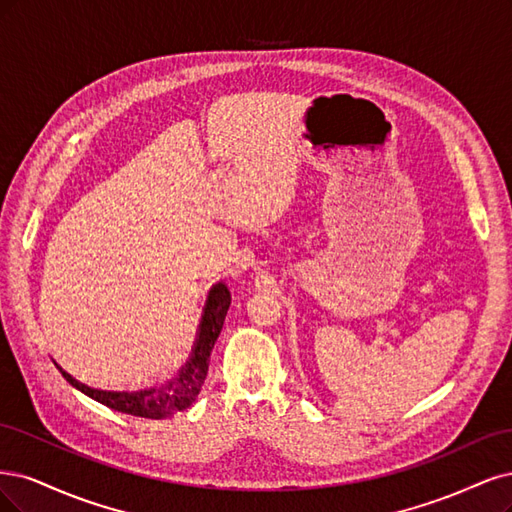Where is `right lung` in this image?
I'll return each instance as SVG.
<instances>
[{"instance_id": "add662e5", "label": "right lung", "mask_w": 512, "mask_h": 512, "mask_svg": "<svg viewBox=\"0 0 512 512\" xmlns=\"http://www.w3.org/2000/svg\"><path fill=\"white\" fill-rule=\"evenodd\" d=\"M229 304H232V293H229V289L223 283L214 285L208 293L204 315H202L200 327H197V338L193 342L189 361L178 370L176 378H172V381H168L166 385H161L159 389H144L134 393L102 391L76 381V378L65 372L59 364L57 368L70 385H74L76 389L89 395V398L97 400L108 408L125 412V415L144 417V419H168L180 410H187L195 402L197 393H200L208 374L210 353L223 329Z\"/></svg>"}]
</instances>
